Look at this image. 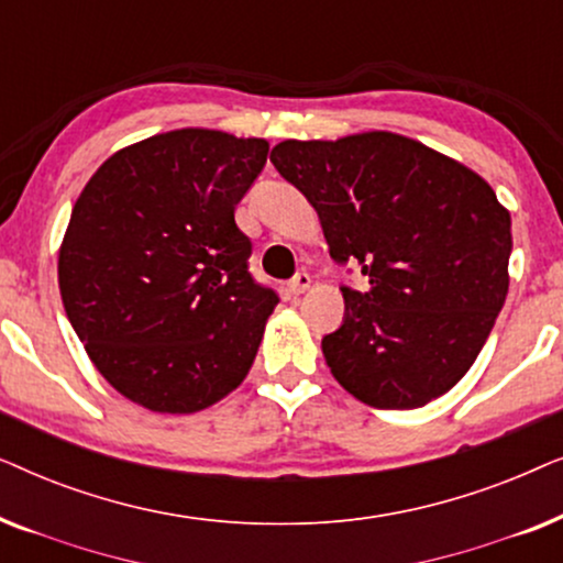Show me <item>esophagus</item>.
I'll use <instances>...</instances> for the list:
<instances>
[{
    "instance_id": "1",
    "label": "esophagus",
    "mask_w": 563,
    "mask_h": 563,
    "mask_svg": "<svg viewBox=\"0 0 563 563\" xmlns=\"http://www.w3.org/2000/svg\"><path fill=\"white\" fill-rule=\"evenodd\" d=\"M310 284H312V276L307 272H299L295 279L289 282V291H291V295H302V291L310 289Z\"/></svg>"
}]
</instances>
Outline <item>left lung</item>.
Instances as JSON below:
<instances>
[{
    "mask_svg": "<svg viewBox=\"0 0 563 563\" xmlns=\"http://www.w3.org/2000/svg\"><path fill=\"white\" fill-rule=\"evenodd\" d=\"M272 164L318 212L330 256L358 264L343 325L322 338L338 384L379 410L456 387L479 356L510 276V212L479 174L412 137L284 141Z\"/></svg>",
    "mask_w": 563,
    "mask_h": 563,
    "instance_id": "left-lung-1",
    "label": "left lung"
}]
</instances>
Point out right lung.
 I'll return each mask as SVG.
<instances>
[{"mask_svg": "<svg viewBox=\"0 0 563 563\" xmlns=\"http://www.w3.org/2000/svg\"><path fill=\"white\" fill-rule=\"evenodd\" d=\"M264 137L184 128L112 153L58 251L66 314L97 372L151 412H199L245 379L274 312L235 205Z\"/></svg>", "mask_w": 563, "mask_h": 563, "instance_id": "1", "label": "right lung"}]
</instances>
